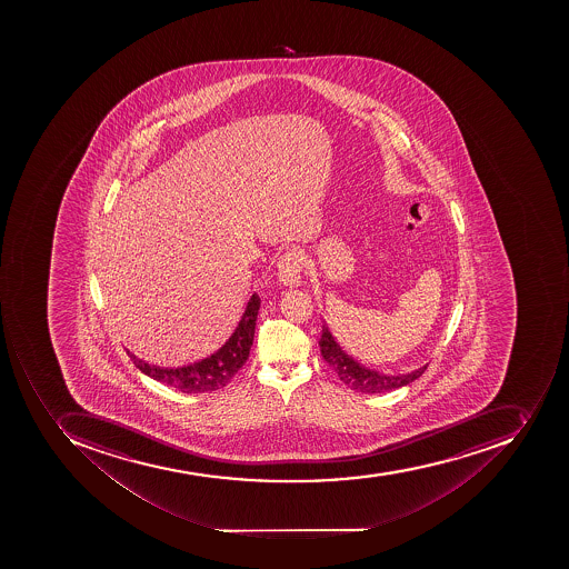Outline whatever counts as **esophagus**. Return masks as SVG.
Returning <instances> with one entry per match:
<instances>
[{"label":"esophagus","mask_w":569,"mask_h":569,"mask_svg":"<svg viewBox=\"0 0 569 569\" xmlns=\"http://www.w3.org/2000/svg\"><path fill=\"white\" fill-rule=\"evenodd\" d=\"M300 272H302V256L299 251L290 249L279 258L278 279L282 287H299Z\"/></svg>","instance_id":"obj_1"}]
</instances>
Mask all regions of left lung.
<instances>
[{
	"instance_id": "1",
	"label": "left lung",
	"mask_w": 569,
	"mask_h": 569,
	"mask_svg": "<svg viewBox=\"0 0 569 569\" xmlns=\"http://www.w3.org/2000/svg\"><path fill=\"white\" fill-rule=\"evenodd\" d=\"M318 345H320L322 358L338 373L340 381L349 386L350 390L359 391V393L373 395L397 390V388L417 381L418 377H421V373L427 370V365H423V367L409 371V373L386 376V373H379V371L362 367L358 361H353L349 353H345L326 322H323L322 336H320Z\"/></svg>"
}]
</instances>
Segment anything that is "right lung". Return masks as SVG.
Masks as SVG:
<instances>
[{"instance_id": "1", "label": "right lung", "mask_w": 569, "mask_h": 569, "mask_svg": "<svg viewBox=\"0 0 569 569\" xmlns=\"http://www.w3.org/2000/svg\"><path fill=\"white\" fill-rule=\"evenodd\" d=\"M260 297L252 293L233 335L229 336V340L217 352L201 361L192 362L187 367L160 368L130 353L131 361L134 362V367L154 381L183 391V393L198 395L222 390L249 358L252 340H254L256 318L260 311Z\"/></svg>"}]
</instances>
